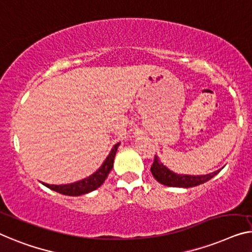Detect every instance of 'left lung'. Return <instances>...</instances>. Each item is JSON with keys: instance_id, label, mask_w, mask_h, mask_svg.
I'll return each instance as SVG.
<instances>
[{"instance_id": "8db88e82", "label": "left lung", "mask_w": 252, "mask_h": 252, "mask_svg": "<svg viewBox=\"0 0 252 252\" xmlns=\"http://www.w3.org/2000/svg\"><path fill=\"white\" fill-rule=\"evenodd\" d=\"M152 174L154 175L157 181L167 187H178V188H191L196 187L202 183L207 182L208 180L214 178L220 170H217L210 174L206 175H182L175 174L173 172L168 170L166 166L159 162L157 156L154 158V163L150 167Z\"/></svg>"}]
</instances>
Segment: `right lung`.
Wrapping results in <instances>:
<instances>
[{"label": "right lung", "instance_id": "add662e5", "mask_svg": "<svg viewBox=\"0 0 252 252\" xmlns=\"http://www.w3.org/2000/svg\"><path fill=\"white\" fill-rule=\"evenodd\" d=\"M120 144H116L113 148H112L110 155L107 156V158L105 159L102 166L99 167V170H97L93 175L88 176L80 181L70 183V185H61V186H54V185H47L44 183L45 187L50 188L51 190H54L56 192L65 194V196H81V194H86L92 191L96 190L97 188H99L103 185L105 179L107 178L108 173H110L112 167H113L114 163V157L118 150V146Z\"/></svg>", "mask_w": 252, "mask_h": 252}]
</instances>
